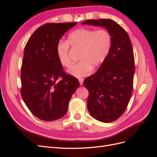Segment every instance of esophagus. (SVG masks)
Instances as JSON below:
<instances>
[{
	"label": "esophagus",
	"instance_id": "1",
	"mask_svg": "<svg viewBox=\"0 0 157 157\" xmlns=\"http://www.w3.org/2000/svg\"><path fill=\"white\" fill-rule=\"evenodd\" d=\"M78 80H79L80 84V85H82V84H83V81H84V79L81 78H79V79H78Z\"/></svg>",
	"mask_w": 157,
	"mask_h": 157
}]
</instances>
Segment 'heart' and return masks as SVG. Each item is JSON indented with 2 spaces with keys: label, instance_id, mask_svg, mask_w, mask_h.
Listing matches in <instances>:
<instances>
[{
  "label": "heart",
  "instance_id": "obj_1",
  "mask_svg": "<svg viewBox=\"0 0 157 157\" xmlns=\"http://www.w3.org/2000/svg\"><path fill=\"white\" fill-rule=\"evenodd\" d=\"M111 44L112 37L107 30L99 29L95 31L83 27L71 31L67 41L60 40L56 46V54L60 64L68 67L71 63L70 45L81 49L79 56L80 61L72 64L67 70L69 75L80 78L90 75L92 67H99L105 61Z\"/></svg>",
  "mask_w": 157,
  "mask_h": 157
}]
</instances>
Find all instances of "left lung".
Returning a JSON list of instances; mask_svg holds the SVG:
<instances>
[{
  "label": "left lung",
  "instance_id": "1",
  "mask_svg": "<svg viewBox=\"0 0 157 157\" xmlns=\"http://www.w3.org/2000/svg\"><path fill=\"white\" fill-rule=\"evenodd\" d=\"M82 24L105 27L112 37L107 59L84 80L90 114L100 122H111L124 113L132 96L135 61L131 41L126 31L110 19L88 20Z\"/></svg>",
  "mask_w": 157,
  "mask_h": 157
}]
</instances>
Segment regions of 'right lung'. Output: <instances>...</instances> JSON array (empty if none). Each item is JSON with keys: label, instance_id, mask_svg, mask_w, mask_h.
<instances>
[{"label": "right lung", "instance_id": "right-lung-1", "mask_svg": "<svg viewBox=\"0 0 157 157\" xmlns=\"http://www.w3.org/2000/svg\"><path fill=\"white\" fill-rule=\"evenodd\" d=\"M76 24L46 23L33 33L25 45L21 94L29 111L40 120L52 121L63 117L80 85L77 78L63 71L56 54L60 39Z\"/></svg>", "mask_w": 157, "mask_h": 157}]
</instances>
